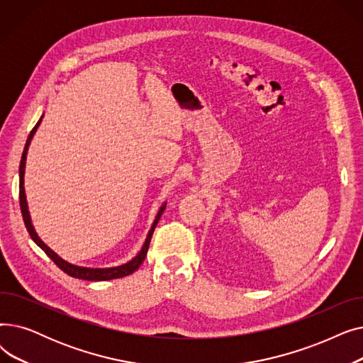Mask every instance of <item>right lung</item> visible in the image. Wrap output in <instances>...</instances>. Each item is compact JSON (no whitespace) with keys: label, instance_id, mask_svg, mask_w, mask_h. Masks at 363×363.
I'll return each instance as SVG.
<instances>
[{"label":"right lung","instance_id":"add662e5","mask_svg":"<svg viewBox=\"0 0 363 363\" xmlns=\"http://www.w3.org/2000/svg\"><path fill=\"white\" fill-rule=\"evenodd\" d=\"M43 118L38 121V123L33 126V129L30 130L29 137H28V141H26V145H25V150H23V155H22V160H21V167H18V177H21V184H18V200H21V211H22V216H23V222H25V226L26 230L30 235V238L41 247V249L45 252V255L57 264L59 268L66 272L67 275L73 277V278H79V279H86V281H107V279H116V278H123V277H128L130 274L135 272L141 263L144 262L145 256H147V252H148V247H150V241H151V237H152V233H155V228L164 211L166 204H163L160 207V211L155 219V222H152L151 225V230L148 231V235L145 238V242L143 245L141 252L133 257L130 262L122 264V266H116V268H104V269H94V268H84V266H76V264H72L66 260H63L60 256H57L50 247L47 244L43 242V240L38 237V234L35 233L33 230V225L30 222V216H29V211H28V203H26V196H25V186H23V177H25V164H26V155H28V148H29V144L33 138V133L36 132L38 126H40Z\"/></svg>","mask_w":363,"mask_h":363}]
</instances>
